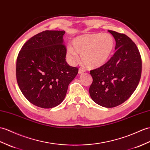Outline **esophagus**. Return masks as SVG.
<instances>
[{
	"label": "esophagus",
	"mask_w": 150,
	"mask_h": 150,
	"mask_svg": "<svg viewBox=\"0 0 150 150\" xmlns=\"http://www.w3.org/2000/svg\"><path fill=\"white\" fill-rule=\"evenodd\" d=\"M84 72H85V70H83V69L82 68H79V75H81Z\"/></svg>",
	"instance_id": "esophagus-1"
}]
</instances>
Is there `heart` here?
I'll use <instances>...</instances> for the list:
<instances>
[{
	"label": "heart",
	"mask_w": 150,
	"mask_h": 150,
	"mask_svg": "<svg viewBox=\"0 0 150 150\" xmlns=\"http://www.w3.org/2000/svg\"><path fill=\"white\" fill-rule=\"evenodd\" d=\"M114 40L109 34L93 33L79 36L68 47L67 57L71 64L79 59L81 55L82 63L87 68L96 69L105 64L114 48Z\"/></svg>",
	"instance_id": "b5f03b06"
}]
</instances>
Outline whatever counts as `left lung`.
<instances>
[{"instance_id":"1","label":"left lung","mask_w":150,"mask_h":150,"mask_svg":"<svg viewBox=\"0 0 150 150\" xmlns=\"http://www.w3.org/2000/svg\"><path fill=\"white\" fill-rule=\"evenodd\" d=\"M108 31L116 41V52L107 63L90 71L93 82L89 95L98 105L112 108L127 100L137 88L142 61L136 45L129 37Z\"/></svg>"}]
</instances>
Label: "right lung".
Wrapping results in <instances>:
<instances>
[{
  "label": "right lung",
  "mask_w": 150,
  "mask_h": 150,
  "mask_svg": "<svg viewBox=\"0 0 150 150\" xmlns=\"http://www.w3.org/2000/svg\"><path fill=\"white\" fill-rule=\"evenodd\" d=\"M65 31L45 30L34 36L21 48L16 75L20 91L33 105L50 109L59 105L79 69L66 61Z\"/></svg>",
  "instance_id": "obj_1"
}]
</instances>
